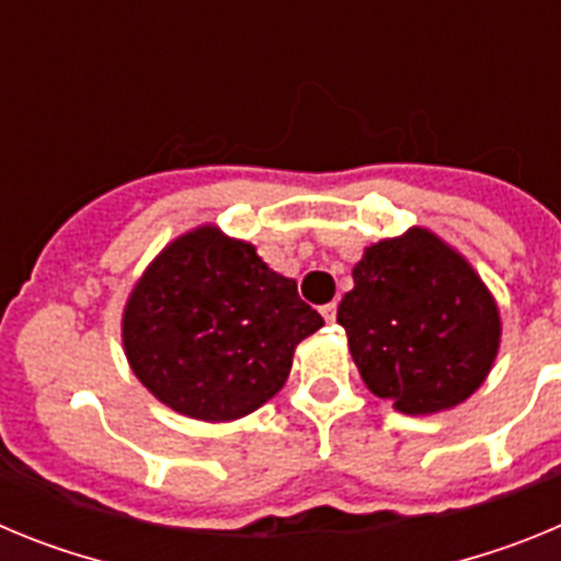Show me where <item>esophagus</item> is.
<instances>
[{"instance_id": "34e87169", "label": "esophagus", "mask_w": 561, "mask_h": 561, "mask_svg": "<svg viewBox=\"0 0 561 561\" xmlns=\"http://www.w3.org/2000/svg\"><path fill=\"white\" fill-rule=\"evenodd\" d=\"M320 314L325 317V323H334V320H336V304H325L323 309H320Z\"/></svg>"}]
</instances>
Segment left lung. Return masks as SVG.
Returning <instances> with one entry per match:
<instances>
[{
  "label": "left lung",
  "mask_w": 561,
  "mask_h": 561,
  "mask_svg": "<svg viewBox=\"0 0 561 561\" xmlns=\"http://www.w3.org/2000/svg\"><path fill=\"white\" fill-rule=\"evenodd\" d=\"M336 323L370 393L408 415L469 399L500 345L497 306L483 280L427 230L365 250Z\"/></svg>",
  "instance_id": "left-lung-1"
}]
</instances>
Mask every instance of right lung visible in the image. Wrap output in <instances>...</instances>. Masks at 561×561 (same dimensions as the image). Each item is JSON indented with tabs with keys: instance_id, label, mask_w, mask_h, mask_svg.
Here are the masks:
<instances>
[{
	"instance_id": "add662e5",
	"label": "right lung",
	"mask_w": 561,
	"mask_h": 561,
	"mask_svg": "<svg viewBox=\"0 0 561 561\" xmlns=\"http://www.w3.org/2000/svg\"><path fill=\"white\" fill-rule=\"evenodd\" d=\"M323 317L255 247L199 227L176 238L134 286L123 345L137 379L191 419L232 421L284 388L297 342Z\"/></svg>"
}]
</instances>
